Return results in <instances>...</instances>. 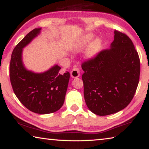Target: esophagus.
I'll list each match as a JSON object with an SVG mask.
<instances>
[{
  "instance_id": "1",
  "label": "esophagus",
  "mask_w": 149,
  "mask_h": 149,
  "mask_svg": "<svg viewBox=\"0 0 149 149\" xmlns=\"http://www.w3.org/2000/svg\"><path fill=\"white\" fill-rule=\"evenodd\" d=\"M70 75H71V77L73 78H76L79 76L80 75V72H79V69L77 68L76 66H75L73 68L72 70L70 72Z\"/></svg>"
}]
</instances>
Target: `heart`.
I'll return each mask as SVG.
<instances>
[{"instance_id": "heart-1", "label": "heart", "mask_w": 149, "mask_h": 149, "mask_svg": "<svg viewBox=\"0 0 149 149\" xmlns=\"http://www.w3.org/2000/svg\"><path fill=\"white\" fill-rule=\"evenodd\" d=\"M93 35L89 34L86 35L84 38H82V39H81V41L78 42V43L75 45V50H81L82 49H84L89 44V42L91 41ZM100 45H101V41H100V39L95 38L91 42L86 54V56L88 58H91L97 54L100 47Z\"/></svg>"}]
</instances>
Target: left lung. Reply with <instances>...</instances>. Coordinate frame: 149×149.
<instances>
[{
  "mask_svg": "<svg viewBox=\"0 0 149 149\" xmlns=\"http://www.w3.org/2000/svg\"><path fill=\"white\" fill-rule=\"evenodd\" d=\"M84 98L89 109L99 116L123 110L133 99L140 75V60L129 37L114 31L110 49L82 64Z\"/></svg>",
  "mask_w": 149,
  "mask_h": 149,
  "instance_id": "1",
  "label": "left lung"
}]
</instances>
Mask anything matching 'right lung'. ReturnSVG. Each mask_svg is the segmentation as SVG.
Listing matches in <instances>:
<instances>
[{"label": "right lung", "instance_id": "obj_1", "mask_svg": "<svg viewBox=\"0 0 149 149\" xmlns=\"http://www.w3.org/2000/svg\"><path fill=\"white\" fill-rule=\"evenodd\" d=\"M35 28L20 41L12 52L10 64V78L15 95L24 107L40 114L53 113L64 102L70 80V73H60L55 64L47 71L36 73L27 70L22 59L24 48L41 33Z\"/></svg>", "mask_w": 149, "mask_h": 149}]
</instances>
